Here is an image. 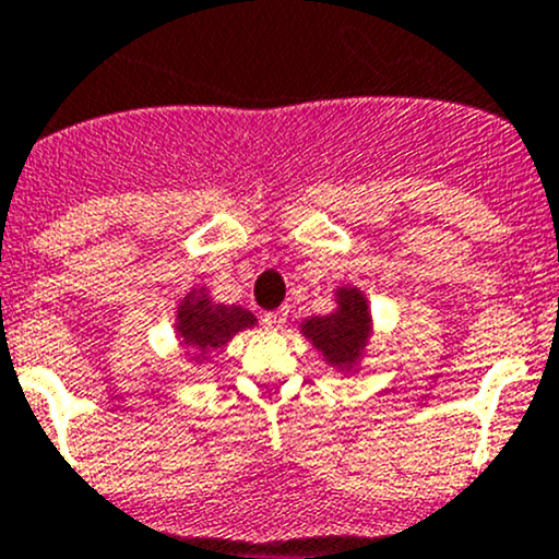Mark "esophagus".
Returning a JSON list of instances; mask_svg holds the SVG:
<instances>
[{"label": "esophagus", "instance_id": "obj_1", "mask_svg": "<svg viewBox=\"0 0 559 559\" xmlns=\"http://www.w3.org/2000/svg\"><path fill=\"white\" fill-rule=\"evenodd\" d=\"M286 319H289V310L278 308V310H270V313H264L262 321L267 329H284Z\"/></svg>", "mask_w": 559, "mask_h": 559}]
</instances>
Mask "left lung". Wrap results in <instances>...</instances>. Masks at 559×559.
<instances>
[{"label": "left lung", "instance_id": "left-lung-1", "mask_svg": "<svg viewBox=\"0 0 559 559\" xmlns=\"http://www.w3.org/2000/svg\"><path fill=\"white\" fill-rule=\"evenodd\" d=\"M337 308L329 316H310L302 321V334L321 350L326 364L340 372H354L367 350L372 334V316H369L367 297L356 286H340L334 292Z\"/></svg>", "mask_w": 559, "mask_h": 559}]
</instances>
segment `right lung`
I'll return each instance as SVG.
<instances>
[{
	"label": "right lung",
	"mask_w": 559,
	"mask_h": 559,
	"mask_svg": "<svg viewBox=\"0 0 559 559\" xmlns=\"http://www.w3.org/2000/svg\"><path fill=\"white\" fill-rule=\"evenodd\" d=\"M254 324V313H249L240 305L211 302L205 289H192L176 308V332L187 348L195 350L198 361L209 350L225 348L235 334Z\"/></svg>",
	"instance_id": "obj_1"
}]
</instances>
